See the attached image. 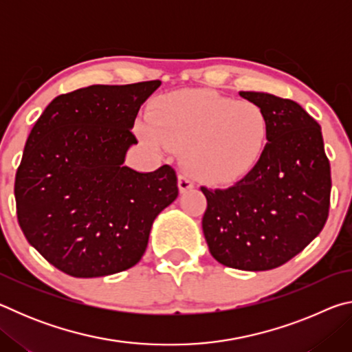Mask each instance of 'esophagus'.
<instances>
[{
    "label": "esophagus",
    "instance_id": "1",
    "mask_svg": "<svg viewBox=\"0 0 352 352\" xmlns=\"http://www.w3.org/2000/svg\"><path fill=\"white\" fill-rule=\"evenodd\" d=\"M178 188H180V192H186V190L194 188V182L188 175L180 174V177H178Z\"/></svg>",
    "mask_w": 352,
    "mask_h": 352
}]
</instances>
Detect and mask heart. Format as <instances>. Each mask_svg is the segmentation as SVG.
<instances>
[{
	"label": "heart",
	"mask_w": 352,
	"mask_h": 352,
	"mask_svg": "<svg viewBox=\"0 0 352 352\" xmlns=\"http://www.w3.org/2000/svg\"><path fill=\"white\" fill-rule=\"evenodd\" d=\"M142 140L158 148L183 147V164L206 184L237 182L259 162L269 118L259 105L210 90H183L155 100Z\"/></svg>",
	"instance_id": "obj_1"
}]
</instances>
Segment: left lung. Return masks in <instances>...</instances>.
Returning a JSON list of instances; mask_svg holds the SVG:
<instances>
[{
  "instance_id": "left-lung-1",
  "label": "left lung",
  "mask_w": 352,
  "mask_h": 352,
  "mask_svg": "<svg viewBox=\"0 0 352 352\" xmlns=\"http://www.w3.org/2000/svg\"><path fill=\"white\" fill-rule=\"evenodd\" d=\"M269 118V142L248 174L226 189L201 186V220L212 258L231 269L285 264L320 234L331 204V166L321 127L300 104L241 91Z\"/></svg>"
}]
</instances>
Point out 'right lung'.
<instances>
[{
	"mask_svg": "<svg viewBox=\"0 0 352 352\" xmlns=\"http://www.w3.org/2000/svg\"><path fill=\"white\" fill-rule=\"evenodd\" d=\"M160 80L91 85L60 94L28 136L15 175L16 217L28 242L69 276L127 270L144 254L155 217L177 199L169 164L124 166L142 102Z\"/></svg>",
	"mask_w": 352,
	"mask_h": 352,
	"instance_id": "obj_1",
	"label": "right lung"
}]
</instances>
